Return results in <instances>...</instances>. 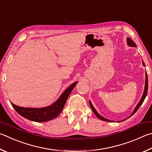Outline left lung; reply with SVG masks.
Instances as JSON below:
<instances>
[{
    "instance_id": "left-lung-1",
    "label": "left lung",
    "mask_w": 152,
    "mask_h": 152,
    "mask_svg": "<svg viewBox=\"0 0 152 152\" xmlns=\"http://www.w3.org/2000/svg\"><path fill=\"white\" fill-rule=\"evenodd\" d=\"M127 44H128V45H129V46H130V47H136V45H135V42H134V41H133L131 39H129V38H127ZM143 65H145V64H144V63H143ZM148 75H147V73H145V90H144V92H143V96H142V99H141L140 102H139V103H138L137 105L136 106V107H135V110H134V111H133V113H132V114L131 115V116H132L133 115H134V113H135V112H136V111H137L138 109L140 108V106L142 105V104L143 102V101H144L145 98V97H146V95H147V94H148ZM89 104H90V106H91V108L92 111H94V113L95 114V115H96L98 118L100 119L101 120L105 121H112L108 120V119H105V118H103V117L101 116V115H99V114L97 112L96 110H95V108L94 107V106L92 105V104H91V102H89ZM131 116H130V117H131ZM124 120H126V119H124ZM124 120H123V121H124Z\"/></svg>"
}]
</instances>
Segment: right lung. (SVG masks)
<instances>
[{"mask_svg": "<svg viewBox=\"0 0 152 152\" xmlns=\"http://www.w3.org/2000/svg\"><path fill=\"white\" fill-rule=\"evenodd\" d=\"M77 83V82H75L69 86V87H68L63 93L57 102L49 107L35 109L19 107V106L16 105L12 103L11 105L18 114H20L23 118L29 119V120L37 122L49 121L59 115L61 111L63 110L69 94H71L72 90L73 89L74 87L75 86Z\"/></svg>", "mask_w": 152, "mask_h": 152, "instance_id": "obj_1", "label": "right lung"}]
</instances>
